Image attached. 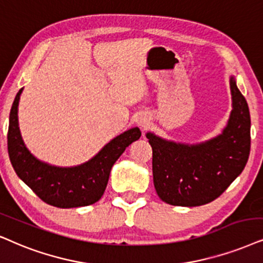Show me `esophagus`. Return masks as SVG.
Wrapping results in <instances>:
<instances>
[{
	"instance_id": "esophagus-1",
	"label": "esophagus",
	"mask_w": 263,
	"mask_h": 263,
	"mask_svg": "<svg viewBox=\"0 0 263 263\" xmlns=\"http://www.w3.org/2000/svg\"><path fill=\"white\" fill-rule=\"evenodd\" d=\"M148 124H149V121H148V119L145 118V116H143V118H139L138 119V125L141 126L142 128H147Z\"/></svg>"
}]
</instances>
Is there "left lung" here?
I'll use <instances>...</instances> for the list:
<instances>
[{"instance_id": "obj_1", "label": "left lung", "mask_w": 263, "mask_h": 263, "mask_svg": "<svg viewBox=\"0 0 263 263\" xmlns=\"http://www.w3.org/2000/svg\"><path fill=\"white\" fill-rule=\"evenodd\" d=\"M232 109L221 135L198 144L176 143L148 132L153 149V181L159 198L175 206L214 201L241 174L250 154V111L229 80Z\"/></svg>"}]
</instances>
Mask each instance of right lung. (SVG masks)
I'll return each instance as SVG.
<instances>
[{
  "mask_svg": "<svg viewBox=\"0 0 263 263\" xmlns=\"http://www.w3.org/2000/svg\"><path fill=\"white\" fill-rule=\"evenodd\" d=\"M23 88L16 93L9 114L7 136L9 160L15 174L42 201L55 208L87 206L102 198L115 161L131 143L141 137L134 127L111 139L102 151L85 164L59 167L40 161L28 151L18 126V104Z\"/></svg>",
  "mask_w": 263,
  "mask_h": 263,
  "instance_id": "1",
  "label": "right lung"
}]
</instances>
